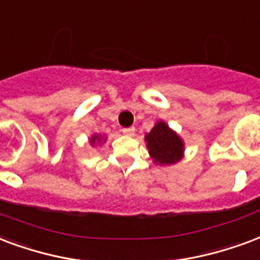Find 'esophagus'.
<instances>
[{"instance_id":"esophagus-1","label":"esophagus","mask_w":260,"mask_h":260,"mask_svg":"<svg viewBox=\"0 0 260 260\" xmlns=\"http://www.w3.org/2000/svg\"><path fill=\"white\" fill-rule=\"evenodd\" d=\"M122 134H124V135L132 136L134 134H135V128H134V126H129V128H122Z\"/></svg>"}]
</instances>
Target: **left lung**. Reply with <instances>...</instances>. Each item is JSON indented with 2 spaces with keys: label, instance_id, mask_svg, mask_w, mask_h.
<instances>
[{
  "label": "left lung",
  "instance_id": "left-lung-1",
  "mask_svg": "<svg viewBox=\"0 0 260 260\" xmlns=\"http://www.w3.org/2000/svg\"><path fill=\"white\" fill-rule=\"evenodd\" d=\"M150 157L155 164L172 165L183 157L184 143L164 121H158L145 136Z\"/></svg>",
  "mask_w": 260,
  "mask_h": 260
}]
</instances>
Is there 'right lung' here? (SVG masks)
Masks as SVG:
<instances>
[{
	"mask_svg": "<svg viewBox=\"0 0 260 260\" xmlns=\"http://www.w3.org/2000/svg\"><path fill=\"white\" fill-rule=\"evenodd\" d=\"M102 140H103V142H106V139L105 138H102L101 135H93L91 138V139H89V142H91V145L92 146H95L96 143H101Z\"/></svg>",
	"mask_w": 260,
	"mask_h": 260,
	"instance_id": "1",
	"label": "right lung"
}]
</instances>
